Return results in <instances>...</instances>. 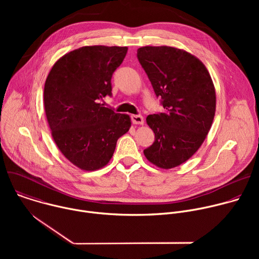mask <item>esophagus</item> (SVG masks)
Here are the masks:
<instances>
[{
    "mask_svg": "<svg viewBox=\"0 0 259 259\" xmlns=\"http://www.w3.org/2000/svg\"><path fill=\"white\" fill-rule=\"evenodd\" d=\"M132 123L134 125H143V117L140 115H132L131 116Z\"/></svg>",
    "mask_w": 259,
    "mask_h": 259,
    "instance_id": "esophagus-1",
    "label": "esophagus"
}]
</instances>
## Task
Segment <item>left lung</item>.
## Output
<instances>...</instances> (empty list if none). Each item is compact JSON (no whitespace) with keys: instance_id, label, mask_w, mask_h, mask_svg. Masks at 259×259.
Wrapping results in <instances>:
<instances>
[{"instance_id":"8db88e82","label":"left lung","mask_w":259,"mask_h":259,"mask_svg":"<svg viewBox=\"0 0 259 259\" xmlns=\"http://www.w3.org/2000/svg\"><path fill=\"white\" fill-rule=\"evenodd\" d=\"M137 57L165 108L146 117L155 141L143 154L168 170L192 158L206 139L215 116V87L205 64L186 50L145 46Z\"/></svg>"}]
</instances>
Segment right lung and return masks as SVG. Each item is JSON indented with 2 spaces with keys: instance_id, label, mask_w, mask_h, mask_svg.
<instances>
[{
  "instance_id": "1",
  "label": "right lung",
  "mask_w": 259,
  "mask_h": 259,
  "mask_svg": "<svg viewBox=\"0 0 259 259\" xmlns=\"http://www.w3.org/2000/svg\"><path fill=\"white\" fill-rule=\"evenodd\" d=\"M128 48L84 46L61 56L44 87V107L60 153L84 171L103 168L118 139L131 127L130 116L116 114L100 100L112 94V76Z\"/></svg>"
}]
</instances>
